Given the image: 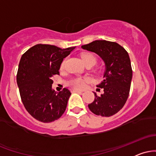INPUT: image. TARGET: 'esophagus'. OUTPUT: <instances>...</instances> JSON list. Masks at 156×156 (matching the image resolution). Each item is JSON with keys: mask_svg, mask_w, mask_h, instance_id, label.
Here are the masks:
<instances>
[{"mask_svg": "<svg viewBox=\"0 0 156 156\" xmlns=\"http://www.w3.org/2000/svg\"><path fill=\"white\" fill-rule=\"evenodd\" d=\"M71 92L73 93L74 92H78V93H82L83 92V90H79V89H71Z\"/></svg>", "mask_w": 156, "mask_h": 156, "instance_id": "obj_1", "label": "esophagus"}]
</instances>
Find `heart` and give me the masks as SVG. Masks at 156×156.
<instances>
[{"mask_svg":"<svg viewBox=\"0 0 156 156\" xmlns=\"http://www.w3.org/2000/svg\"><path fill=\"white\" fill-rule=\"evenodd\" d=\"M81 58L83 59L84 64L86 65H94L97 62V57L96 55L92 53H83L81 54ZM66 64V59H64L61 64V69H63ZM87 81V78H75L71 79L69 81V84L76 88H82L85 85V83Z\"/></svg>","mask_w":156,"mask_h":156,"instance_id":"b5f03b06","label":"heart"}]
</instances>
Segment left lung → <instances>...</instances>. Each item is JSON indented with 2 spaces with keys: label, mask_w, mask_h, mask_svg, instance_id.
<instances>
[{
  "label": "left lung",
  "mask_w": 156,
  "mask_h": 156,
  "mask_svg": "<svg viewBox=\"0 0 156 156\" xmlns=\"http://www.w3.org/2000/svg\"><path fill=\"white\" fill-rule=\"evenodd\" d=\"M83 49L94 52L103 58L105 64L103 80L97 87L103 92L88 105L89 110L96 115L111 117L122 108L129 96L133 70L129 55L117 42L95 40L82 45Z\"/></svg>",
  "instance_id": "left-lung-1"
}]
</instances>
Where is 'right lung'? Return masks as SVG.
<instances>
[{
  "instance_id": "add662e5",
  "label": "right lung",
  "mask_w": 156,
  "mask_h": 156,
  "mask_svg": "<svg viewBox=\"0 0 156 156\" xmlns=\"http://www.w3.org/2000/svg\"><path fill=\"white\" fill-rule=\"evenodd\" d=\"M74 48L38 44L21 57L17 74L20 94L27 112L37 120L51 122L65 112L71 92L66 88L55 92L52 79L59 75L61 64Z\"/></svg>"
}]
</instances>
